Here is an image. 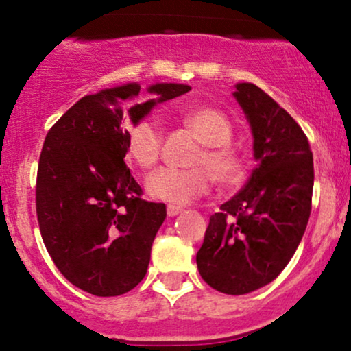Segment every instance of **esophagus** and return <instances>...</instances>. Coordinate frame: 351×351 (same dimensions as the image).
Returning a JSON list of instances; mask_svg holds the SVG:
<instances>
[{
    "instance_id": "34e87169",
    "label": "esophagus",
    "mask_w": 351,
    "mask_h": 351,
    "mask_svg": "<svg viewBox=\"0 0 351 351\" xmlns=\"http://www.w3.org/2000/svg\"><path fill=\"white\" fill-rule=\"evenodd\" d=\"M181 211H183V208H180V206H173V204H168L167 206V215L170 217L180 215Z\"/></svg>"
}]
</instances>
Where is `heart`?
Segmentation results:
<instances>
[{
	"label": "heart",
	"instance_id": "b5f03b06",
	"mask_svg": "<svg viewBox=\"0 0 351 351\" xmlns=\"http://www.w3.org/2000/svg\"><path fill=\"white\" fill-rule=\"evenodd\" d=\"M181 122L203 147L193 155L195 168H162L147 180L152 198L171 204H186L209 189L211 178L216 186L232 188L245 176V162L231 145L232 123L223 110L215 107H191L181 112ZM163 134L153 119H142L127 130V153L135 165L148 170L158 162Z\"/></svg>",
	"mask_w": 351,
	"mask_h": 351
}]
</instances>
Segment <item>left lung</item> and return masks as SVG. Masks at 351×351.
<instances>
[{
  "label": "left lung",
  "mask_w": 351,
  "mask_h": 351,
  "mask_svg": "<svg viewBox=\"0 0 351 351\" xmlns=\"http://www.w3.org/2000/svg\"><path fill=\"white\" fill-rule=\"evenodd\" d=\"M259 163L245 186L209 217L196 264L216 291L243 295L284 271L307 228L313 156L299 123L254 84H237Z\"/></svg>",
  "instance_id": "obj_1"
}]
</instances>
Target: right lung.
<instances>
[{
    "mask_svg": "<svg viewBox=\"0 0 351 351\" xmlns=\"http://www.w3.org/2000/svg\"><path fill=\"white\" fill-rule=\"evenodd\" d=\"M188 90L152 86L160 99L130 107L128 117L138 122L156 102ZM138 92V84H127L82 97L52 125L39 156L36 213L44 245L71 284L97 297L122 295L142 282L167 217L163 203L142 199L125 165V102Z\"/></svg>",
    "mask_w": 351,
    "mask_h": 351,
    "instance_id": "add662e5",
    "label": "right lung"
}]
</instances>
